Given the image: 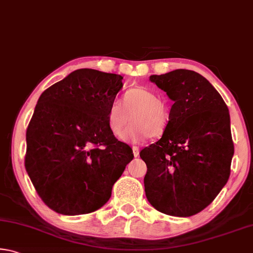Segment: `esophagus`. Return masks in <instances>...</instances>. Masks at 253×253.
I'll return each instance as SVG.
<instances>
[{
	"label": "esophagus",
	"mask_w": 253,
	"mask_h": 253,
	"mask_svg": "<svg viewBox=\"0 0 253 253\" xmlns=\"http://www.w3.org/2000/svg\"><path fill=\"white\" fill-rule=\"evenodd\" d=\"M131 149H132V154H134L135 157H137V156L139 155V148H138V147H137V146H132Z\"/></svg>",
	"instance_id": "obj_1"
}]
</instances>
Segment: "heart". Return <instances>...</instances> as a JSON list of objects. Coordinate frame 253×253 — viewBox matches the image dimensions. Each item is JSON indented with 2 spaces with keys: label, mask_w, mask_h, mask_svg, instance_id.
Here are the masks:
<instances>
[{
  "label": "heart",
  "mask_w": 253,
  "mask_h": 253,
  "mask_svg": "<svg viewBox=\"0 0 253 253\" xmlns=\"http://www.w3.org/2000/svg\"><path fill=\"white\" fill-rule=\"evenodd\" d=\"M132 116L133 124L124 133L123 130ZM170 109L168 102L158 98L157 92L145 87L128 89L124 101L115 100L107 113V126L111 135L128 143H140L148 136L163 135L168 127Z\"/></svg>",
  "instance_id": "1"
}]
</instances>
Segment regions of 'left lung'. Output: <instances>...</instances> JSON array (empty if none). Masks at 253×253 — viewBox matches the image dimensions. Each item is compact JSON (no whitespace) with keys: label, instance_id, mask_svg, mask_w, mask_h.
<instances>
[{"label":"left lung","instance_id":"1","mask_svg":"<svg viewBox=\"0 0 253 253\" xmlns=\"http://www.w3.org/2000/svg\"><path fill=\"white\" fill-rule=\"evenodd\" d=\"M174 104L163 136L139 156L148 202L173 216L194 215L213 202L230 176L234 146L228 106L203 76L177 69L149 77Z\"/></svg>","mask_w":253,"mask_h":253}]
</instances>
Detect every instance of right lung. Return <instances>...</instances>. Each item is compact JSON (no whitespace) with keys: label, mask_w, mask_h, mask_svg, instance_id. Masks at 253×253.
Returning a JSON list of instances; mask_svg holds the SVG:
<instances>
[{"label":"right lung","mask_w":253,"mask_h":253,"mask_svg":"<svg viewBox=\"0 0 253 253\" xmlns=\"http://www.w3.org/2000/svg\"><path fill=\"white\" fill-rule=\"evenodd\" d=\"M123 77L78 69L42 92L27 129L24 165L45 205L65 215L100 209L134 155L107 113Z\"/></svg>","instance_id":"add662e5"}]
</instances>
